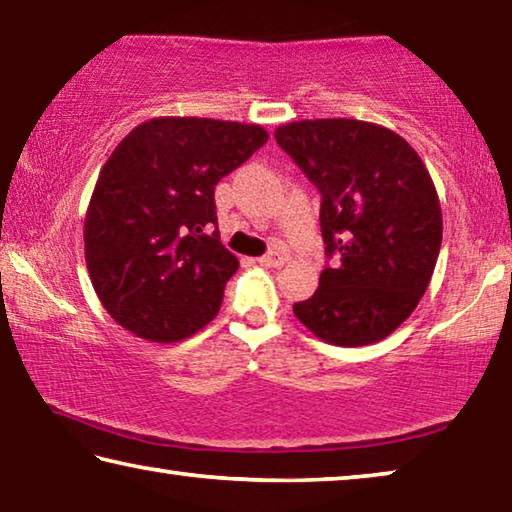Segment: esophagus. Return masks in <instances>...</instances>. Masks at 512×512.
I'll return each mask as SVG.
<instances>
[{"label":"esophagus","instance_id":"obj_1","mask_svg":"<svg viewBox=\"0 0 512 512\" xmlns=\"http://www.w3.org/2000/svg\"><path fill=\"white\" fill-rule=\"evenodd\" d=\"M259 264L271 266V268H280V266L287 264V255L280 253V250H271V253H266L264 257H259Z\"/></svg>","mask_w":512,"mask_h":512}]
</instances>
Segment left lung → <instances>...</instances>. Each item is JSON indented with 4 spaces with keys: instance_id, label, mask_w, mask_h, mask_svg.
I'll list each match as a JSON object with an SVG mask.
<instances>
[{
    "instance_id": "obj_1",
    "label": "left lung",
    "mask_w": 512,
    "mask_h": 512,
    "mask_svg": "<svg viewBox=\"0 0 512 512\" xmlns=\"http://www.w3.org/2000/svg\"><path fill=\"white\" fill-rule=\"evenodd\" d=\"M320 192V232L334 264L293 314L318 339L343 348L393 334L429 287L443 214L411 144L359 119H305L275 131Z\"/></svg>"
}]
</instances>
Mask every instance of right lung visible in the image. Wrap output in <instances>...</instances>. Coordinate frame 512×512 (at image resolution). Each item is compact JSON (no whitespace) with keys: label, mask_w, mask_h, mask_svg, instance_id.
Listing matches in <instances>:
<instances>
[{"label":"right lung","mask_w":512,"mask_h":512,"mask_svg":"<svg viewBox=\"0 0 512 512\" xmlns=\"http://www.w3.org/2000/svg\"><path fill=\"white\" fill-rule=\"evenodd\" d=\"M268 133L257 124L158 117L133 128L99 173L85 262L101 305L146 341L176 343L219 314L239 259L221 244L214 187Z\"/></svg>","instance_id":"obj_1"}]
</instances>
